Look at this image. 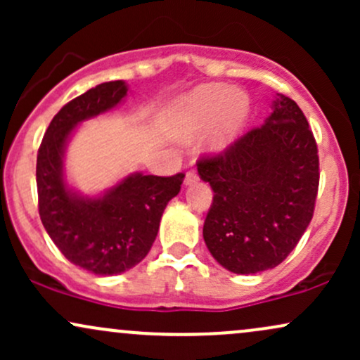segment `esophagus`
Returning <instances> with one entry per match:
<instances>
[{
	"mask_svg": "<svg viewBox=\"0 0 360 360\" xmlns=\"http://www.w3.org/2000/svg\"><path fill=\"white\" fill-rule=\"evenodd\" d=\"M198 181V172L194 171V169H191V171L186 172V177H184V184L186 186H191Z\"/></svg>",
	"mask_w": 360,
	"mask_h": 360,
	"instance_id": "obj_1",
	"label": "esophagus"
}]
</instances>
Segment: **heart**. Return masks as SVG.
I'll use <instances>...</instances> for the list:
<instances>
[{
	"mask_svg": "<svg viewBox=\"0 0 360 360\" xmlns=\"http://www.w3.org/2000/svg\"><path fill=\"white\" fill-rule=\"evenodd\" d=\"M249 111L250 100L243 91L223 84H203L184 96L176 108V135L191 140L214 125L212 148L225 150L238 137Z\"/></svg>",
	"mask_w": 360,
	"mask_h": 360,
	"instance_id": "obj_1",
	"label": "heart"
}]
</instances>
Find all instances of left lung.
<instances>
[{"instance_id": "8db88e82", "label": "left lung", "mask_w": 360, "mask_h": 360, "mask_svg": "<svg viewBox=\"0 0 360 360\" xmlns=\"http://www.w3.org/2000/svg\"><path fill=\"white\" fill-rule=\"evenodd\" d=\"M213 189L203 225L210 254L235 274L272 269L298 245L315 212L318 148L303 111L278 94L262 127L198 160Z\"/></svg>"}]
</instances>
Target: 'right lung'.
Instances as JSON below:
<instances>
[{"instance_id":"obj_1","label":"right lung","mask_w":360,"mask_h":360,"mask_svg":"<svg viewBox=\"0 0 360 360\" xmlns=\"http://www.w3.org/2000/svg\"><path fill=\"white\" fill-rule=\"evenodd\" d=\"M127 93L125 81H110L74 98L52 118L37 155L39 213L49 237L65 259L98 276L122 274L146 257L184 179L183 172H134L98 196L68 184L64 154L76 127L117 108Z\"/></svg>"}]
</instances>
